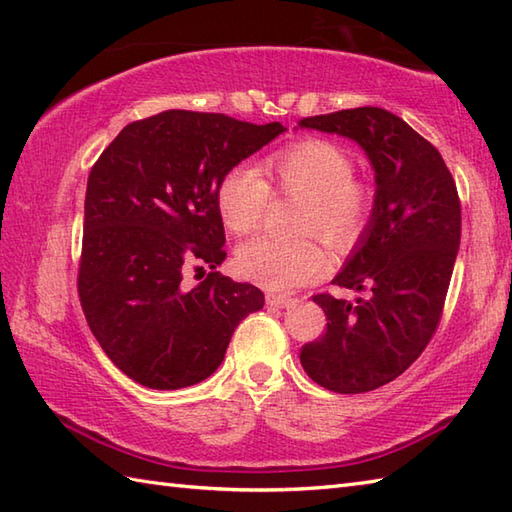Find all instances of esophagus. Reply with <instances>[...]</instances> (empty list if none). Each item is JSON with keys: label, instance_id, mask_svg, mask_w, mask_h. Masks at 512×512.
Listing matches in <instances>:
<instances>
[{"label": "esophagus", "instance_id": "esophagus-1", "mask_svg": "<svg viewBox=\"0 0 512 512\" xmlns=\"http://www.w3.org/2000/svg\"><path fill=\"white\" fill-rule=\"evenodd\" d=\"M297 299H292L288 295H275V292H270V295H266V303L270 308H288L295 303Z\"/></svg>", "mask_w": 512, "mask_h": 512}]
</instances>
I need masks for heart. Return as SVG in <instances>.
I'll list each match as a JSON object with an SVG mask.
<instances>
[{
  "label": "heart",
  "instance_id": "heart-1",
  "mask_svg": "<svg viewBox=\"0 0 512 512\" xmlns=\"http://www.w3.org/2000/svg\"><path fill=\"white\" fill-rule=\"evenodd\" d=\"M264 171L275 193L301 200L295 231L317 233L336 250L352 248L374 215L376 191L354 176V160L325 138L297 140L266 158ZM217 211L235 235L255 233L270 202L268 182L248 165L228 169L215 191ZM237 268L264 288L308 284L325 268V253L312 235L257 237L237 250Z\"/></svg>",
  "mask_w": 512,
  "mask_h": 512
}]
</instances>
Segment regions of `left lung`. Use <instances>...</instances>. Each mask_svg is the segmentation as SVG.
Listing matches in <instances>:
<instances>
[{
  "instance_id": "8db88e82",
  "label": "left lung",
  "mask_w": 512,
  "mask_h": 512,
  "mask_svg": "<svg viewBox=\"0 0 512 512\" xmlns=\"http://www.w3.org/2000/svg\"><path fill=\"white\" fill-rule=\"evenodd\" d=\"M299 127L356 140L376 171L374 215L332 281L367 297L314 295L328 328L299 354L314 383L365 394L405 372L438 330L460 248L458 189L440 151L380 107L308 116Z\"/></svg>"
}]
</instances>
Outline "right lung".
<instances>
[{
	"label": "right lung",
	"mask_w": 512,
	"mask_h": 512,
	"mask_svg": "<svg viewBox=\"0 0 512 512\" xmlns=\"http://www.w3.org/2000/svg\"><path fill=\"white\" fill-rule=\"evenodd\" d=\"M284 132L226 114L167 110L129 123L94 162L85 191L79 299L110 361L149 389H180L224 361L239 321L264 292L209 273L220 266L222 176Z\"/></svg>",
	"instance_id": "right-lung-1"
}]
</instances>
